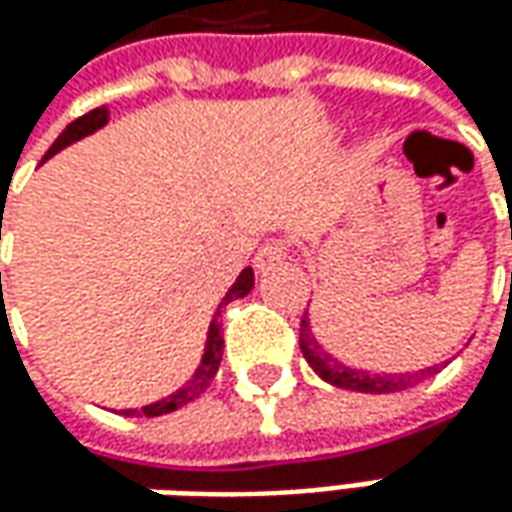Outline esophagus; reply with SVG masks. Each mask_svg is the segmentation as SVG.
Segmentation results:
<instances>
[{
	"label": "esophagus",
	"mask_w": 512,
	"mask_h": 512,
	"mask_svg": "<svg viewBox=\"0 0 512 512\" xmlns=\"http://www.w3.org/2000/svg\"><path fill=\"white\" fill-rule=\"evenodd\" d=\"M286 257H289V243L280 238H272L257 249L255 266L260 272H266V269H272L274 263H280V260H286Z\"/></svg>",
	"instance_id": "esophagus-1"
}]
</instances>
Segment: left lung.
I'll use <instances>...</instances> for the list:
<instances>
[{
	"mask_svg": "<svg viewBox=\"0 0 512 512\" xmlns=\"http://www.w3.org/2000/svg\"><path fill=\"white\" fill-rule=\"evenodd\" d=\"M300 348L309 365L320 374V377L337 385V388H348V391H362V394H394V391H405L416 385L422 377H428L436 371V365L428 371H416V374H368V371H357V368H345L343 362H337L328 351L320 348V343L311 337L309 317L303 314L300 323Z\"/></svg>",
	"mask_w": 512,
	"mask_h": 512,
	"instance_id": "1",
	"label": "left lung"
}]
</instances>
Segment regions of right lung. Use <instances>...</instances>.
Instances as JSON below:
<instances>
[{"label":"right lung","mask_w":512,"mask_h":512,"mask_svg":"<svg viewBox=\"0 0 512 512\" xmlns=\"http://www.w3.org/2000/svg\"><path fill=\"white\" fill-rule=\"evenodd\" d=\"M104 124H107V107H96V110L84 113L81 118H76V121H70V124L64 127V133L53 141V147L45 152V161L50 158V155H56L59 150H64L67 144L79 141V138H84V135L96 133L98 127H104ZM252 286H255V272H252V269H243L238 280H235V286L226 291V297L221 300V306H218L215 317H212V323H209L203 360L201 365H198V371L192 374V379H186L184 388H178V391H175V394H169L167 399H158V402H152V405L141 408V411H124V416H164L169 414V411L184 408L186 402H192L195 397H201L203 391L209 388V382H212L215 374H218V365H221V357H223V331H221L223 306H229V303H232V300H238V297H246V294L252 291Z\"/></svg>","instance_id":"right-lung-1"}]
</instances>
